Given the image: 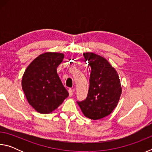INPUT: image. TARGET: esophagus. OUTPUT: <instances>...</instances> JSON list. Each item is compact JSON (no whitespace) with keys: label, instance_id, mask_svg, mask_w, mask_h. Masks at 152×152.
I'll use <instances>...</instances> for the list:
<instances>
[{"label":"esophagus","instance_id":"obj_1","mask_svg":"<svg viewBox=\"0 0 152 152\" xmlns=\"http://www.w3.org/2000/svg\"><path fill=\"white\" fill-rule=\"evenodd\" d=\"M68 92H69V96H70V97L72 96V95H73V90L69 89L68 90Z\"/></svg>","mask_w":152,"mask_h":152}]
</instances>
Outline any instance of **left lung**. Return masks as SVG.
<instances>
[{
  "label": "left lung",
  "mask_w": 152,
  "mask_h": 152,
  "mask_svg": "<svg viewBox=\"0 0 152 152\" xmlns=\"http://www.w3.org/2000/svg\"><path fill=\"white\" fill-rule=\"evenodd\" d=\"M91 68L88 95L78 101L84 116L97 120L108 116L116 108L122 92L119 77L115 69L102 56L83 53Z\"/></svg>",
  "instance_id": "obj_1"
}]
</instances>
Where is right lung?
Instances as JSON below:
<instances>
[{
  "instance_id": "right-lung-1",
  "label": "right lung",
  "mask_w": 152,
  "mask_h": 152,
  "mask_svg": "<svg viewBox=\"0 0 152 152\" xmlns=\"http://www.w3.org/2000/svg\"><path fill=\"white\" fill-rule=\"evenodd\" d=\"M64 55L46 52L39 55L25 70L22 88L29 104L42 114L56 110L68 96L57 73Z\"/></svg>"
}]
</instances>
